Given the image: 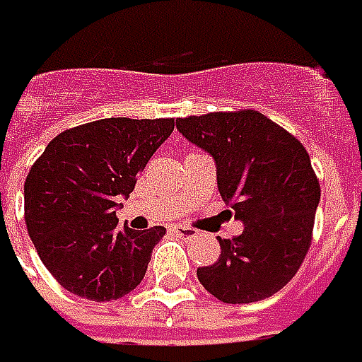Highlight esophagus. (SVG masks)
I'll return each mask as SVG.
<instances>
[{
	"instance_id": "34e87169",
	"label": "esophagus",
	"mask_w": 362,
	"mask_h": 362,
	"mask_svg": "<svg viewBox=\"0 0 362 362\" xmlns=\"http://www.w3.org/2000/svg\"><path fill=\"white\" fill-rule=\"evenodd\" d=\"M174 233L180 235V237H194V235H196V229L186 227V225H176V227H174Z\"/></svg>"
}]
</instances>
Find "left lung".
Masks as SVG:
<instances>
[{
	"instance_id": "8db88e82",
	"label": "left lung",
	"mask_w": 362,
	"mask_h": 362,
	"mask_svg": "<svg viewBox=\"0 0 362 362\" xmlns=\"http://www.w3.org/2000/svg\"><path fill=\"white\" fill-rule=\"evenodd\" d=\"M189 143L214 156L217 188L245 225L221 239L216 264L198 280L225 304H249L292 280L312 243L320 182L304 145L252 110L176 119Z\"/></svg>"
}]
</instances>
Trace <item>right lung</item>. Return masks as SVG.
<instances>
[{"label":"right lung","mask_w":362,"mask_h":362,"mask_svg":"<svg viewBox=\"0 0 362 362\" xmlns=\"http://www.w3.org/2000/svg\"><path fill=\"white\" fill-rule=\"evenodd\" d=\"M174 119L110 117L50 141L25 180V223L42 264L68 292L110 302L141 284L164 227H117V198L170 137Z\"/></svg>","instance_id":"obj_1"}]
</instances>
